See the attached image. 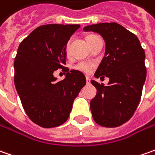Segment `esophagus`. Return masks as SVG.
Returning <instances> with one entry per match:
<instances>
[{
  "label": "esophagus",
  "instance_id": "34e87169",
  "mask_svg": "<svg viewBox=\"0 0 155 155\" xmlns=\"http://www.w3.org/2000/svg\"><path fill=\"white\" fill-rule=\"evenodd\" d=\"M86 83L87 84H91V78L89 77H86Z\"/></svg>",
  "mask_w": 155,
  "mask_h": 155
}]
</instances>
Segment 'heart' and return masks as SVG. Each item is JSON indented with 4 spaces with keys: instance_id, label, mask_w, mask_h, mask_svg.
<instances>
[{
    "instance_id": "b5f03b06",
    "label": "heart",
    "mask_w": 155,
    "mask_h": 155,
    "mask_svg": "<svg viewBox=\"0 0 155 155\" xmlns=\"http://www.w3.org/2000/svg\"><path fill=\"white\" fill-rule=\"evenodd\" d=\"M92 36H94V35H89V36H87L86 40L90 39V38H91ZM69 44H70V42H68L66 44V46H65V51H66V52H68L69 51ZM92 68L93 64L89 62H80L78 63V64H76V66H75L76 70H78L79 71H82V72H84V73H90L91 71Z\"/></svg>"
}]
</instances>
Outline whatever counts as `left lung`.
Instances as JSON below:
<instances>
[{
  "mask_svg": "<svg viewBox=\"0 0 155 155\" xmlns=\"http://www.w3.org/2000/svg\"><path fill=\"white\" fill-rule=\"evenodd\" d=\"M99 33L105 42V53L95 78L106 76L108 85L91 80L97 95L91 111L97 124L114 128L128 122L140 103L146 80L145 52L134 33L117 23H98L84 27Z\"/></svg>",
  "mask_w": 155,
  "mask_h": 155,
  "instance_id": "8db88e82",
  "label": "left lung"
}]
</instances>
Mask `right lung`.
<instances>
[{
  "mask_svg": "<svg viewBox=\"0 0 155 155\" xmlns=\"http://www.w3.org/2000/svg\"><path fill=\"white\" fill-rule=\"evenodd\" d=\"M79 27L77 24L41 26L18 47L15 88L28 117L40 127L53 128L66 122L75 98L86 84L85 76L76 70H68L62 81L53 76L66 64L65 46Z\"/></svg>",
  "mask_w": 155,
  "mask_h": 155,
  "instance_id": "add662e5",
  "label": "right lung"
}]
</instances>
